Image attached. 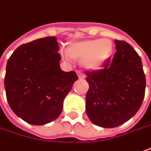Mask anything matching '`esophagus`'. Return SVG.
<instances>
[{
	"mask_svg": "<svg viewBox=\"0 0 151 151\" xmlns=\"http://www.w3.org/2000/svg\"><path fill=\"white\" fill-rule=\"evenodd\" d=\"M77 74H78V77H79V79H83V78L85 77V76H84V75L81 73L80 71H78Z\"/></svg>",
	"mask_w": 151,
	"mask_h": 151,
	"instance_id": "1",
	"label": "esophagus"
}]
</instances>
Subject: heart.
<instances>
[{
  "instance_id": "obj_1",
  "label": "heart",
  "mask_w": 151,
  "mask_h": 151,
  "mask_svg": "<svg viewBox=\"0 0 151 151\" xmlns=\"http://www.w3.org/2000/svg\"><path fill=\"white\" fill-rule=\"evenodd\" d=\"M113 45L107 39H93L70 43L67 50H61V55L67 60H81V65L87 70H97L110 58Z\"/></svg>"
}]
</instances>
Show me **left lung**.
Instances as JSON below:
<instances>
[{
  "label": "left lung",
  "mask_w": 151,
  "mask_h": 151,
  "mask_svg": "<svg viewBox=\"0 0 151 151\" xmlns=\"http://www.w3.org/2000/svg\"><path fill=\"white\" fill-rule=\"evenodd\" d=\"M116 52L103 68L86 71L90 87L86 97V111L93 124L114 128L136 114L143 102L145 91L141 59L133 47L123 40H115Z\"/></svg>",
  "instance_id": "8db88e82"
}]
</instances>
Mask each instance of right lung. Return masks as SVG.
<instances>
[{"label":"right lung","instance_id":"obj_1","mask_svg":"<svg viewBox=\"0 0 151 151\" xmlns=\"http://www.w3.org/2000/svg\"><path fill=\"white\" fill-rule=\"evenodd\" d=\"M59 45L47 36L20 45L9 58L5 76L7 101L26 122L45 125L57 119L64 99L78 77L60 67Z\"/></svg>","mask_w":151,"mask_h":151}]
</instances>
